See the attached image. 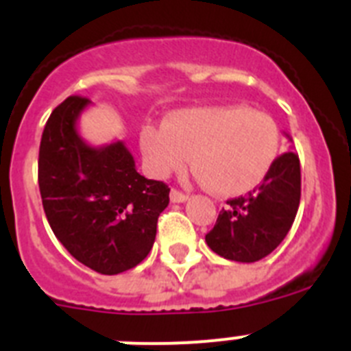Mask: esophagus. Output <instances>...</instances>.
<instances>
[{"instance_id": "34e87169", "label": "esophagus", "mask_w": 351, "mask_h": 351, "mask_svg": "<svg viewBox=\"0 0 351 351\" xmlns=\"http://www.w3.org/2000/svg\"><path fill=\"white\" fill-rule=\"evenodd\" d=\"M186 200H188V195H184L182 191H179V190L170 191V202L182 204V202H186Z\"/></svg>"}]
</instances>
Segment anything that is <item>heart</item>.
Wrapping results in <instances>:
<instances>
[{"label":"heart","mask_w":351,"mask_h":351,"mask_svg":"<svg viewBox=\"0 0 351 351\" xmlns=\"http://www.w3.org/2000/svg\"><path fill=\"white\" fill-rule=\"evenodd\" d=\"M145 165L154 176L193 169L210 191L237 197L260 184L280 156L281 135L269 114L244 105L184 108L165 125H149L141 133Z\"/></svg>","instance_id":"b5f03b06"}]
</instances>
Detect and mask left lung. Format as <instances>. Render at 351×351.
Listing matches in <instances>:
<instances>
[{"label":"left lung","instance_id":"obj_1","mask_svg":"<svg viewBox=\"0 0 351 351\" xmlns=\"http://www.w3.org/2000/svg\"><path fill=\"white\" fill-rule=\"evenodd\" d=\"M299 202V154L288 151L276 160L256 190L226 202L228 207L219 213L214 228L206 235L207 246L234 262L262 260L287 237Z\"/></svg>","mask_w":351,"mask_h":351}]
</instances>
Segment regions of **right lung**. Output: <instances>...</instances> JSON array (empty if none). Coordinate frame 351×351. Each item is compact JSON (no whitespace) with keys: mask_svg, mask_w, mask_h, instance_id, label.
<instances>
[{"mask_svg":"<svg viewBox=\"0 0 351 351\" xmlns=\"http://www.w3.org/2000/svg\"><path fill=\"white\" fill-rule=\"evenodd\" d=\"M91 105L68 96L52 110L38 154V186L52 232L71 256L100 274L142 262L156 239L170 188L145 179L123 141L89 145L77 121Z\"/></svg>","mask_w":351,"mask_h":351,"instance_id":"right-lung-1","label":"right lung"}]
</instances>
